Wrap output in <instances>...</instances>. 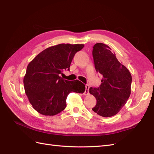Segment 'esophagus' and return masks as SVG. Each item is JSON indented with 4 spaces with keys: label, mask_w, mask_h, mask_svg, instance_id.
<instances>
[{
    "label": "esophagus",
    "mask_w": 154,
    "mask_h": 154,
    "mask_svg": "<svg viewBox=\"0 0 154 154\" xmlns=\"http://www.w3.org/2000/svg\"><path fill=\"white\" fill-rule=\"evenodd\" d=\"M89 88H90V86L89 85H85V95H88V94H89Z\"/></svg>",
    "instance_id": "obj_1"
}]
</instances>
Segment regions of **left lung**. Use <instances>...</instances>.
Segmentation results:
<instances>
[{"label":"left lung","instance_id":"obj_1","mask_svg":"<svg viewBox=\"0 0 154 154\" xmlns=\"http://www.w3.org/2000/svg\"><path fill=\"white\" fill-rule=\"evenodd\" d=\"M93 57L96 71L103 78L99 87L89 89V93L97 99L92 110L101 116H113L125 105L131 93V74L117 60L109 45L96 44Z\"/></svg>","mask_w":154,"mask_h":154}]
</instances>
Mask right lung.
Masks as SVG:
<instances>
[{
	"mask_svg": "<svg viewBox=\"0 0 154 154\" xmlns=\"http://www.w3.org/2000/svg\"><path fill=\"white\" fill-rule=\"evenodd\" d=\"M83 47V44L54 45L40 52L28 65L24 77V90L38 112L54 116L65 109L70 93L85 92V85L81 81L60 77L64 69L69 70L75 54Z\"/></svg>",
	"mask_w": 154,
	"mask_h": 154,
	"instance_id": "obj_1",
	"label": "right lung"
}]
</instances>
